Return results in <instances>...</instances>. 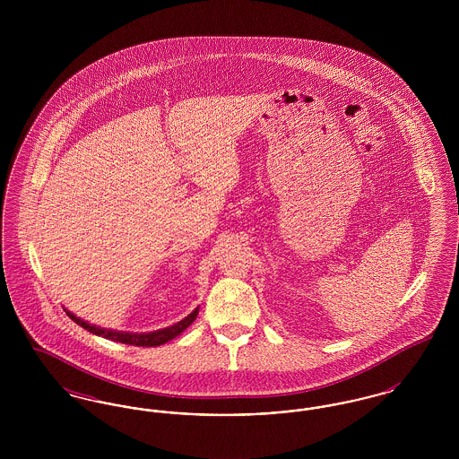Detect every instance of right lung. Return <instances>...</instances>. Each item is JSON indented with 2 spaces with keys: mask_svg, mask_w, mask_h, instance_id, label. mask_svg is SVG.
I'll list each match as a JSON object with an SVG mask.
<instances>
[{
  "mask_svg": "<svg viewBox=\"0 0 459 459\" xmlns=\"http://www.w3.org/2000/svg\"><path fill=\"white\" fill-rule=\"evenodd\" d=\"M66 315L82 328H86L91 333H96L100 337H105L108 341H115V342H122V344H129V346H141V348H154V346H161L169 341L175 339L177 335H180L186 328L189 327L195 320H196L197 313H199V306L193 313H189L186 318H182L180 322H177L170 327L160 328V330H154V332H122V330H111V328L98 327V325H92L86 320L75 316L74 313H70L68 309H65Z\"/></svg>",
  "mask_w": 459,
  "mask_h": 459,
  "instance_id": "obj_1",
  "label": "right lung"
}]
</instances>
